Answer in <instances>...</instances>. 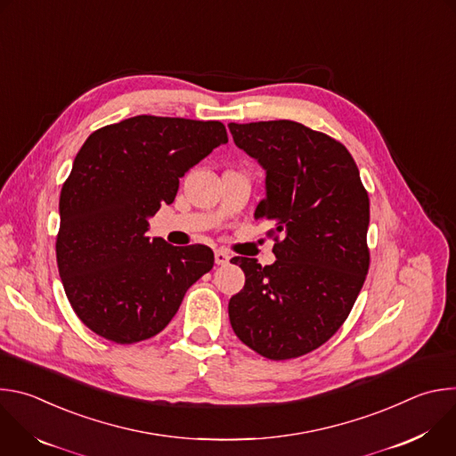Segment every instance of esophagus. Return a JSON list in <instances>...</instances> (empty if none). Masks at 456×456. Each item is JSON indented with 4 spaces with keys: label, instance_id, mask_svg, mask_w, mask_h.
<instances>
[{
    "label": "esophagus",
    "instance_id": "esophagus-1",
    "mask_svg": "<svg viewBox=\"0 0 456 456\" xmlns=\"http://www.w3.org/2000/svg\"><path fill=\"white\" fill-rule=\"evenodd\" d=\"M229 259H231V256H229L227 250H224V248L215 250V262H216V265H225V264H229Z\"/></svg>",
    "mask_w": 456,
    "mask_h": 456
}]
</instances>
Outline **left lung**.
Segmentation results:
<instances>
[{"label": "left lung", "mask_w": 456, "mask_h": 456, "mask_svg": "<svg viewBox=\"0 0 456 456\" xmlns=\"http://www.w3.org/2000/svg\"><path fill=\"white\" fill-rule=\"evenodd\" d=\"M229 129L265 169L267 197L254 216L274 224L276 240L273 265L231 259L245 273V287L229 301L231 327L259 355L294 359L339 330L362 289L368 192L348 150L329 135L294 120L231 122Z\"/></svg>", "instance_id": "8db88e82"}]
</instances>
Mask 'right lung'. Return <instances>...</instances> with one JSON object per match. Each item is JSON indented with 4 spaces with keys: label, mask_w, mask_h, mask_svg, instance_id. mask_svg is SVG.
Segmentation results:
<instances>
[{
    "label": "right lung",
    "mask_w": 456,
    "mask_h": 456,
    "mask_svg": "<svg viewBox=\"0 0 456 456\" xmlns=\"http://www.w3.org/2000/svg\"><path fill=\"white\" fill-rule=\"evenodd\" d=\"M227 141L218 120L153 115L86 139L61 189L55 252L64 292L92 332L118 345L157 336L213 269L209 247H173L148 231L180 178Z\"/></svg>",
    "instance_id": "add662e5"
}]
</instances>
